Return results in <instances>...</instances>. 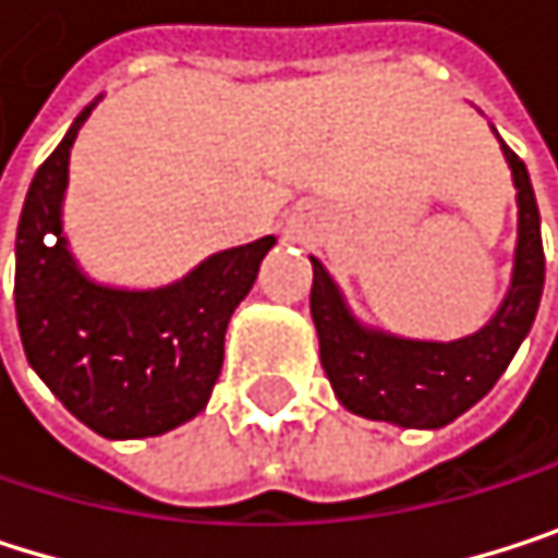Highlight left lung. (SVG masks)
<instances>
[{
	"label": "left lung",
	"mask_w": 558,
	"mask_h": 558,
	"mask_svg": "<svg viewBox=\"0 0 558 558\" xmlns=\"http://www.w3.org/2000/svg\"><path fill=\"white\" fill-rule=\"evenodd\" d=\"M504 153L520 189L517 267L504 307L481 333L458 343H415L369 333L350 317L337 284L314 257L311 314L320 333V363L350 412L405 428H441L497 386L530 333L546 277L539 208L523 159L507 143Z\"/></svg>",
	"instance_id": "obj_1"
}]
</instances>
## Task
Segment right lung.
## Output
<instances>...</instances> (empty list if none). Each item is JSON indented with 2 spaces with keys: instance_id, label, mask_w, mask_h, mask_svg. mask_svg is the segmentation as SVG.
Masks as SVG:
<instances>
[{
  "instance_id": "obj_1",
  "label": "right lung",
  "mask_w": 558,
  "mask_h": 558,
  "mask_svg": "<svg viewBox=\"0 0 558 558\" xmlns=\"http://www.w3.org/2000/svg\"><path fill=\"white\" fill-rule=\"evenodd\" d=\"M87 113L28 185L15 234V317L32 369L74 418L104 438H149L205 409L228 320L274 234L211 254L162 291L90 284L61 238L68 153Z\"/></svg>"
}]
</instances>
